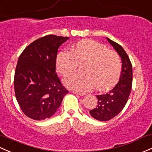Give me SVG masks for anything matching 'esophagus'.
I'll return each mask as SVG.
<instances>
[{
    "instance_id": "obj_1",
    "label": "esophagus",
    "mask_w": 152,
    "mask_h": 152,
    "mask_svg": "<svg viewBox=\"0 0 152 152\" xmlns=\"http://www.w3.org/2000/svg\"><path fill=\"white\" fill-rule=\"evenodd\" d=\"M73 94H77V95H79V96H84L85 94V93H81V92H78V91H73Z\"/></svg>"
}]
</instances>
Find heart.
<instances>
[{"label":"heart","instance_id":"obj_1","mask_svg":"<svg viewBox=\"0 0 152 152\" xmlns=\"http://www.w3.org/2000/svg\"><path fill=\"white\" fill-rule=\"evenodd\" d=\"M85 73H76L63 80L65 86L76 91H88L95 86L99 90H106L115 86L121 75L122 63L119 56L97 42L84 39L77 42L73 51L61 52L56 66L63 76H67L79 66Z\"/></svg>","mask_w":152,"mask_h":152}]
</instances>
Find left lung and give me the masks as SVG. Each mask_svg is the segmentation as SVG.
<instances>
[{
	"mask_svg": "<svg viewBox=\"0 0 152 152\" xmlns=\"http://www.w3.org/2000/svg\"><path fill=\"white\" fill-rule=\"evenodd\" d=\"M110 44L117 51L122 60V71L118 83L107 94L96 95L97 105L89 111L94 119L107 121L119 114L127 103L132 87L133 69L129 57L124 49L115 42L107 37Z\"/></svg>",
	"mask_w": 152,
	"mask_h": 152,
	"instance_id": "1",
	"label": "left lung"
}]
</instances>
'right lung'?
<instances>
[{
	"label": "right lung",
	"mask_w": 152,
	"mask_h": 152,
	"mask_svg": "<svg viewBox=\"0 0 152 152\" xmlns=\"http://www.w3.org/2000/svg\"><path fill=\"white\" fill-rule=\"evenodd\" d=\"M69 37L47 35L28 45L20 55L14 75V90L26 116L40 121L57 111L68 91L56 73L59 47Z\"/></svg>",
	"instance_id": "right-lung-1"
}]
</instances>
